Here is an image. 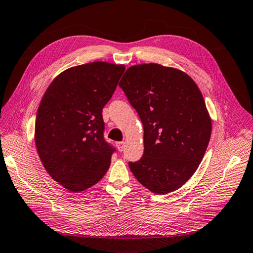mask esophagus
<instances>
[{"instance_id": "1", "label": "esophagus", "mask_w": 253, "mask_h": 253, "mask_svg": "<svg viewBox=\"0 0 253 253\" xmlns=\"http://www.w3.org/2000/svg\"><path fill=\"white\" fill-rule=\"evenodd\" d=\"M116 146H117V150L120 152H123L124 150V146H125V142H116Z\"/></svg>"}]
</instances>
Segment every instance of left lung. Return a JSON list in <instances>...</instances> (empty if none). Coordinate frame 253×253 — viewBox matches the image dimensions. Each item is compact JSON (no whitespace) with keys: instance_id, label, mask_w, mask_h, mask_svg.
<instances>
[{"instance_id":"left-lung-1","label":"left lung","mask_w":253,"mask_h":253,"mask_svg":"<svg viewBox=\"0 0 253 253\" xmlns=\"http://www.w3.org/2000/svg\"><path fill=\"white\" fill-rule=\"evenodd\" d=\"M120 87L144 129V152L129 162L136 179L156 194L178 190L196 171L211 136V119L197 85L157 63L129 68Z\"/></svg>"}]
</instances>
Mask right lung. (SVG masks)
<instances>
[{
	"instance_id": "1",
	"label": "right lung",
	"mask_w": 253,
	"mask_h": 253,
	"mask_svg": "<svg viewBox=\"0 0 253 253\" xmlns=\"http://www.w3.org/2000/svg\"><path fill=\"white\" fill-rule=\"evenodd\" d=\"M124 71L102 61L70 68L41 100L35 145L46 171L69 191H84L108 171L115 149L103 137L102 109Z\"/></svg>"
}]
</instances>
